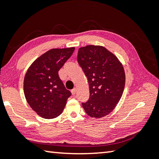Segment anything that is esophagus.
Segmentation results:
<instances>
[{
    "label": "esophagus",
    "mask_w": 159,
    "mask_h": 159,
    "mask_svg": "<svg viewBox=\"0 0 159 159\" xmlns=\"http://www.w3.org/2000/svg\"><path fill=\"white\" fill-rule=\"evenodd\" d=\"M76 91H77V89H75V88H74V89H73L71 90V93H72L73 95H75V93H76Z\"/></svg>",
    "instance_id": "34e87169"
}]
</instances>
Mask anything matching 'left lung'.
Wrapping results in <instances>:
<instances>
[{"label":"left lung","mask_w":159,"mask_h":159,"mask_svg":"<svg viewBox=\"0 0 159 159\" xmlns=\"http://www.w3.org/2000/svg\"><path fill=\"white\" fill-rule=\"evenodd\" d=\"M77 61L89 84L90 97L86 102H82L83 107L90 117H104L114 110L122 97L124 68L112 53L102 46L79 48Z\"/></svg>","instance_id":"left-lung-1"}]
</instances>
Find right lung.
<instances>
[{"label": "right lung", "instance_id": "1", "mask_svg": "<svg viewBox=\"0 0 159 159\" xmlns=\"http://www.w3.org/2000/svg\"><path fill=\"white\" fill-rule=\"evenodd\" d=\"M74 47L52 49L32 63L24 79V93L34 111L45 119L61 114L70 95L59 76V69L71 56Z\"/></svg>", "mask_w": 159, "mask_h": 159}]
</instances>
